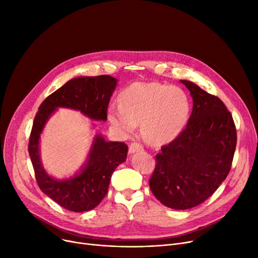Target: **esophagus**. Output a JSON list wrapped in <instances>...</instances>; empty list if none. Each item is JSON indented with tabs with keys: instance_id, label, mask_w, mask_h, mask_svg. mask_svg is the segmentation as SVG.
Masks as SVG:
<instances>
[{
	"instance_id": "1",
	"label": "esophagus",
	"mask_w": 258,
	"mask_h": 258,
	"mask_svg": "<svg viewBox=\"0 0 258 258\" xmlns=\"http://www.w3.org/2000/svg\"><path fill=\"white\" fill-rule=\"evenodd\" d=\"M141 151H143V146L140 143L135 142V143H131L129 145V153L130 154H135L137 152H141Z\"/></svg>"
}]
</instances>
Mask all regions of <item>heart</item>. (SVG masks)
Here are the masks:
<instances>
[{
	"mask_svg": "<svg viewBox=\"0 0 258 258\" xmlns=\"http://www.w3.org/2000/svg\"><path fill=\"white\" fill-rule=\"evenodd\" d=\"M119 103L107 110L112 126L123 135H131L142 123L144 138L154 145L176 139L190 112L189 99L182 89L159 83L128 86L120 92Z\"/></svg>",
	"mask_w": 258,
	"mask_h": 258,
	"instance_id": "b5f03b06",
	"label": "heart"
}]
</instances>
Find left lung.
Returning a JSON list of instances; mask_svg holds the SVG:
<instances>
[{
    "mask_svg": "<svg viewBox=\"0 0 258 258\" xmlns=\"http://www.w3.org/2000/svg\"><path fill=\"white\" fill-rule=\"evenodd\" d=\"M181 83L190 91L192 112L186 128L156 155L150 187L163 206L187 210L212 196L227 177L237 131L220 98L191 82Z\"/></svg>",
    "mask_w": 258,
    "mask_h": 258,
    "instance_id": "1",
    "label": "left lung"
}]
</instances>
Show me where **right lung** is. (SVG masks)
<instances>
[{"mask_svg": "<svg viewBox=\"0 0 258 258\" xmlns=\"http://www.w3.org/2000/svg\"><path fill=\"white\" fill-rule=\"evenodd\" d=\"M117 80L110 75L81 76L66 83L46 98L38 107L29 139V154L41 190L59 206L73 212L95 209L103 200L115 169L126 161L128 146L111 142L100 135L93 139L87 161L73 177L56 179L44 170L40 138L49 117L58 107L81 111L93 120L105 121L107 106Z\"/></svg>", "mask_w": 258, "mask_h": 258, "instance_id": "obj_1", "label": "right lung"}]
</instances>
